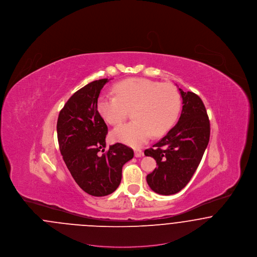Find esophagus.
<instances>
[{"label": "esophagus", "instance_id": "1", "mask_svg": "<svg viewBox=\"0 0 257 257\" xmlns=\"http://www.w3.org/2000/svg\"><path fill=\"white\" fill-rule=\"evenodd\" d=\"M143 156H144L143 150H141V149H136V150H135V157L140 158V157H143Z\"/></svg>", "mask_w": 257, "mask_h": 257}]
</instances>
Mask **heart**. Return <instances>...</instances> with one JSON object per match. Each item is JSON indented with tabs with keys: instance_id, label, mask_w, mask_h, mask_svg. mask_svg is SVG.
<instances>
[{
	"instance_id": "obj_1",
	"label": "heart",
	"mask_w": 257,
	"mask_h": 257,
	"mask_svg": "<svg viewBox=\"0 0 257 257\" xmlns=\"http://www.w3.org/2000/svg\"><path fill=\"white\" fill-rule=\"evenodd\" d=\"M115 96L101 95L97 100L100 115L111 125L123 122L132 110L133 121L116 127L112 140L131 147H141L152 136L171 130L181 107L180 95L171 84L144 78H131L113 86Z\"/></svg>"
}]
</instances>
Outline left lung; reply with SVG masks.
Here are the masks:
<instances>
[{
	"instance_id": "1",
	"label": "left lung",
	"mask_w": 257,
	"mask_h": 257,
	"mask_svg": "<svg viewBox=\"0 0 257 257\" xmlns=\"http://www.w3.org/2000/svg\"><path fill=\"white\" fill-rule=\"evenodd\" d=\"M178 122L161 141L145 151L156 160V168L147 176L155 193L170 196L180 192L196 171L210 138V121L202 100L196 93L185 92Z\"/></svg>"
}]
</instances>
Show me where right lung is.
<instances>
[{
    "label": "right lung",
    "instance_id": "add662e5",
    "mask_svg": "<svg viewBox=\"0 0 257 257\" xmlns=\"http://www.w3.org/2000/svg\"><path fill=\"white\" fill-rule=\"evenodd\" d=\"M110 79L93 81L76 91L61 109L57 123L62 159L80 188L93 196L113 193L132 148L115 144L106 150L108 127L97 110L101 89Z\"/></svg>",
    "mask_w": 257,
    "mask_h": 257
}]
</instances>
